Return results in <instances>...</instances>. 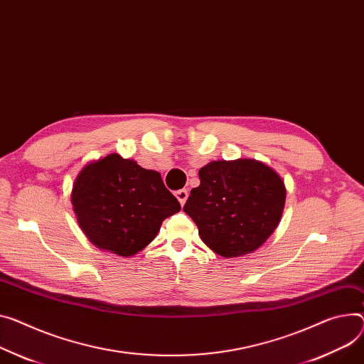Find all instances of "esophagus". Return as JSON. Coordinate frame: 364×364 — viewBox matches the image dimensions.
Returning <instances> with one entry per match:
<instances>
[{"mask_svg": "<svg viewBox=\"0 0 364 364\" xmlns=\"http://www.w3.org/2000/svg\"><path fill=\"white\" fill-rule=\"evenodd\" d=\"M176 198H178V201L181 203V205H183L185 204V201L188 200V189H179V191H176Z\"/></svg>", "mask_w": 364, "mask_h": 364, "instance_id": "obj_1", "label": "esophagus"}]
</instances>
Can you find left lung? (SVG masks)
I'll return each mask as SVG.
<instances>
[{
  "label": "left lung",
  "instance_id": "obj_1",
  "mask_svg": "<svg viewBox=\"0 0 364 364\" xmlns=\"http://www.w3.org/2000/svg\"><path fill=\"white\" fill-rule=\"evenodd\" d=\"M200 186L183 211L215 254H252L277 229L286 204V185L272 167L254 159L217 160L201 167Z\"/></svg>",
  "mask_w": 364,
  "mask_h": 364
}]
</instances>
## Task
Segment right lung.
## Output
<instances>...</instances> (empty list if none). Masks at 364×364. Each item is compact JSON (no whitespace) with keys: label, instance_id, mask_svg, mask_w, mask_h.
Returning <instances> with one entry per match:
<instances>
[{"label":"right lung","instance_id":"right-lung-1","mask_svg":"<svg viewBox=\"0 0 364 364\" xmlns=\"http://www.w3.org/2000/svg\"><path fill=\"white\" fill-rule=\"evenodd\" d=\"M78 226L99 249L134 257L159 233L181 204L156 171L114 153L87 163L71 191Z\"/></svg>","mask_w":364,"mask_h":364}]
</instances>
